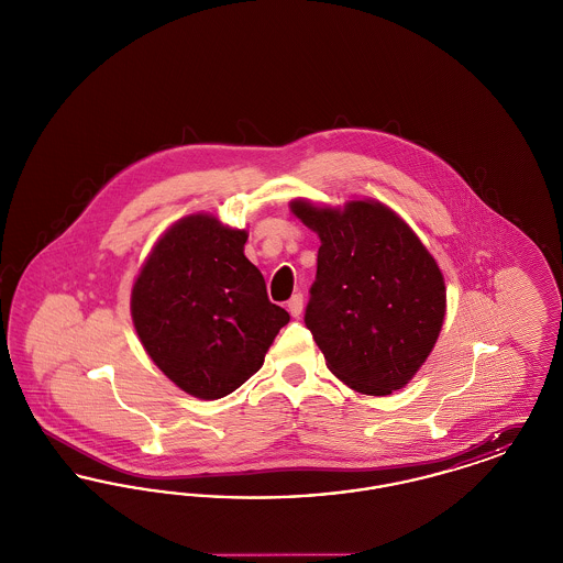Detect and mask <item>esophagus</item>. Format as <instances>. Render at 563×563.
Wrapping results in <instances>:
<instances>
[{
  "mask_svg": "<svg viewBox=\"0 0 563 563\" xmlns=\"http://www.w3.org/2000/svg\"><path fill=\"white\" fill-rule=\"evenodd\" d=\"M287 310L291 312L294 319H299V314H301V310H303V295L295 294L294 297L289 299V303H287Z\"/></svg>",
  "mask_w": 563,
  "mask_h": 563,
  "instance_id": "esophagus-1",
  "label": "esophagus"
}]
</instances>
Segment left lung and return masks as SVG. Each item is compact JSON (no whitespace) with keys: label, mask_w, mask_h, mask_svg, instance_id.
<instances>
[{"label":"left lung","mask_w":563,"mask_h":563,"mask_svg":"<svg viewBox=\"0 0 563 563\" xmlns=\"http://www.w3.org/2000/svg\"><path fill=\"white\" fill-rule=\"evenodd\" d=\"M321 239L306 327L329 372L356 393L386 397L418 374L445 321L443 272L390 207L291 200Z\"/></svg>","instance_id":"left-lung-1"}]
</instances>
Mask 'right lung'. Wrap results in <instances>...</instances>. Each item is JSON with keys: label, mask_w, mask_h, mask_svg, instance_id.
<instances>
[{"label": "right lung", "mask_w": 563, "mask_h": 563, "mask_svg": "<svg viewBox=\"0 0 563 563\" xmlns=\"http://www.w3.org/2000/svg\"><path fill=\"white\" fill-rule=\"evenodd\" d=\"M246 230L211 213L175 221L150 251L131 291V317L150 358L202 401L234 393L264 365L289 312L244 255Z\"/></svg>", "instance_id": "obj_1"}]
</instances>
